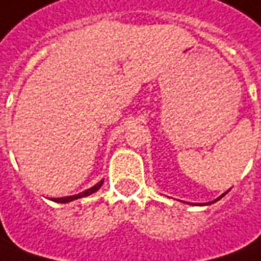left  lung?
Here are the masks:
<instances>
[{"label":"left lung","mask_w":261,"mask_h":261,"mask_svg":"<svg viewBox=\"0 0 261 261\" xmlns=\"http://www.w3.org/2000/svg\"><path fill=\"white\" fill-rule=\"evenodd\" d=\"M224 195H226V193H224ZM224 195H222V196H220V197H223V196H224ZM220 197H219V199H220ZM219 199H217V200H219Z\"/></svg>","instance_id":"8db88e82"}]
</instances>
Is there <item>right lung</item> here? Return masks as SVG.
<instances>
[{
  "mask_svg": "<svg viewBox=\"0 0 261 261\" xmlns=\"http://www.w3.org/2000/svg\"><path fill=\"white\" fill-rule=\"evenodd\" d=\"M102 183L103 182H99L98 185H95L93 188L88 189V190H85V192H82V193H79V195H75V196H68V197H59V199H52L54 202H58V203H68V202H72V200H75V199H79V197H84V196H88V195H92V193H95L98 189L102 186Z\"/></svg>",
  "mask_w": 261,
  "mask_h": 261,
  "instance_id": "right-lung-1",
  "label": "right lung"
}]
</instances>
